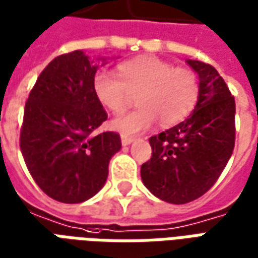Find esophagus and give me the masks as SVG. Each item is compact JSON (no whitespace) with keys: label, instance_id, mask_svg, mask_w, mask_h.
Wrapping results in <instances>:
<instances>
[{"label":"esophagus","instance_id":"1","mask_svg":"<svg viewBox=\"0 0 258 258\" xmlns=\"http://www.w3.org/2000/svg\"><path fill=\"white\" fill-rule=\"evenodd\" d=\"M133 141H134V138H133V137H128V135H121V144H123L124 146L130 145Z\"/></svg>","mask_w":258,"mask_h":258}]
</instances>
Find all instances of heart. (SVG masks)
Returning <instances> with one entry per match:
<instances>
[{
    "label": "heart",
    "mask_w": 258,
    "mask_h": 258,
    "mask_svg": "<svg viewBox=\"0 0 258 258\" xmlns=\"http://www.w3.org/2000/svg\"><path fill=\"white\" fill-rule=\"evenodd\" d=\"M92 90L96 101L113 114L124 112L138 96L140 109L118 116L112 127L124 135L149 130L157 120L162 125H175L189 116L198 103V74L186 68L155 56L131 59L118 66V76L106 70L95 74Z\"/></svg>",
    "instance_id": "obj_1"
}]
</instances>
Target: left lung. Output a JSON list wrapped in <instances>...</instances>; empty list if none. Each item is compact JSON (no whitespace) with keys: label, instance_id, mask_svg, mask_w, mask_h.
Returning <instances> with one entry per match:
<instances>
[{"label":"left lung","instance_id":"left-lung-1","mask_svg":"<svg viewBox=\"0 0 258 258\" xmlns=\"http://www.w3.org/2000/svg\"><path fill=\"white\" fill-rule=\"evenodd\" d=\"M199 76L194 113L175 127L149 138L152 157L141 178L159 199L184 205L216 184L235 146V99L211 64L188 59Z\"/></svg>","mask_w":258,"mask_h":258}]
</instances>
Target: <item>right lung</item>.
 Wrapping results in <instances>:
<instances>
[{"label":"right lung","mask_w":258,"mask_h":258,"mask_svg":"<svg viewBox=\"0 0 258 258\" xmlns=\"http://www.w3.org/2000/svg\"><path fill=\"white\" fill-rule=\"evenodd\" d=\"M96 69L83 51L56 56L26 102L20 151L36 184L62 203H81L98 194L121 148L117 133L95 134L107 118L92 90Z\"/></svg>","instance_id":"obj_1"}]
</instances>
